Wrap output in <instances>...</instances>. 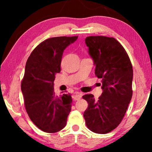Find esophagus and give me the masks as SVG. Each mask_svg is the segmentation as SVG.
Instances as JSON below:
<instances>
[{
	"mask_svg": "<svg viewBox=\"0 0 152 152\" xmlns=\"http://www.w3.org/2000/svg\"><path fill=\"white\" fill-rule=\"evenodd\" d=\"M82 93H76L75 94L73 95V96H72V98L74 99V100H78V99L82 98Z\"/></svg>",
	"mask_w": 152,
	"mask_h": 152,
	"instance_id": "34e87169",
	"label": "esophagus"
}]
</instances>
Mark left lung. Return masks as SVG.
<instances>
[{
	"instance_id": "left-lung-1",
	"label": "left lung",
	"mask_w": 152,
	"mask_h": 152,
	"mask_svg": "<svg viewBox=\"0 0 152 152\" xmlns=\"http://www.w3.org/2000/svg\"><path fill=\"white\" fill-rule=\"evenodd\" d=\"M85 43L95 66V75L102 79V93L98 100L92 94L82 97L88 104L84 118L91 132L105 134L119 125L132 99V65L115 39L91 36Z\"/></svg>"
}]
</instances>
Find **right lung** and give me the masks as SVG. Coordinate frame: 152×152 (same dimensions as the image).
I'll return each instance as SVG.
<instances>
[{"mask_svg":"<svg viewBox=\"0 0 152 152\" xmlns=\"http://www.w3.org/2000/svg\"><path fill=\"white\" fill-rule=\"evenodd\" d=\"M77 37L46 39L35 48L26 62L21 91L26 111L33 123L43 132L55 133L65 127L71 111L70 94L57 96L55 74L61 71L64 51Z\"/></svg>","mask_w":152,"mask_h":152,"instance_id":"add662e5","label":"right lung"}]
</instances>
